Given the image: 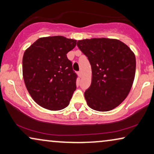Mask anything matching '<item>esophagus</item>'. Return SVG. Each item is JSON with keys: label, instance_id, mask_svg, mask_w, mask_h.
<instances>
[{"label": "esophagus", "instance_id": "1", "mask_svg": "<svg viewBox=\"0 0 154 154\" xmlns=\"http://www.w3.org/2000/svg\"><path fill=\"white\" fill-rule=\"evenodd\" d=\"M78 75H79L80 78L82 77V72H81V71H79V72H78Z\"/></svg>", "mask_w": 154, "mask_h": 154}]
</instances>
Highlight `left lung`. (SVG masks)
I'll return each mask as SVG.
<instances>
[{"instance_id":"1","label":"left lung","mask_w":154,"mask_h":154,"mask_svg":"<svg viewBox=\"0 0 154 154\" xmlns=\"http://www.w3.org/2000/svg\"><path fill=\"white\" fill-rule=\"evenodd\" d=\"M92 68V83L85 92L90 108L109 111L125 100L131 90L136 70L134 52L117 39L91 38L77 42Z\"/></svg>"}]
</instances>
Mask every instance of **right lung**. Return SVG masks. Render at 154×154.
Listing matches in <instances>:
<instances>
[{
	"label": "right lung",
	"mask_w": 154,
	"mask_h": 154,
	"mask_svg": "<svg viewBox=\"0 0 154 154\" xmlns=\"http://www.w3.org/2000/svg\"><path fill=\"white\" fill-rule=\"evenodd\" d=\"M76 40L62 35L40 38L25 50L22 72L25 85L39 106L51 111L64 109L76 89L77 75L66 54Z\"/></svg>",
	"instance_id": "1"
}]
</instances>
